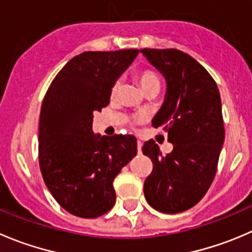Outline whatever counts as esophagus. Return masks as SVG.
<instances>
[{"label":"esophagus","mask_w":252,"mask_h":252,"mask_svg":"<svg viewBox=\"0 0 252 252\" xmlns=\"http://www.w3.org/2000/svg\"><path fill=\"white\" fill-rule=\"evenodd\" d=\"M141 146H143V143L140 140H138V154L141 153Z\"/></svg>","instance_id":"34e87169"}]
</instances>
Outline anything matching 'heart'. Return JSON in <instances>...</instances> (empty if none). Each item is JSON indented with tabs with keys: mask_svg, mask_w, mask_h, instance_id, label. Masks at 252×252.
Wrapping results in <instances>:
<instances>
[{
	"mask_svg": "<svg viewBox=\"0 0 252 252\" xmlns=\"http://www.w3.org/2000/svg\"><path fill=\"white\" fill-rule=\"evenodd\" d=\"M136 79H138L139 84L143 87V90L145 92L150 91L153 89H160V77L158 76L155 71L150 69H144L139 70L136 72ZM119 91H121V82L116 81L111 87V97L114 98V97L118 96Z\"/></svg>",
	"mask_w": 252,
	"mask_h": 252,
	"instance_id": "heart-1",
	"label": "heart"
}]
</instances>
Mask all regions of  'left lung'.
I'll list each match as a JSON object with an SVG mask.
<instances>
[{
	"label": "left lung",
	"instance_id": "8db88e82",
	"mask_svg": "<svg viewBox=\"0 0 252 252\" xmlns=\"http://www.w3.org/2000/svg\"><path fill=\"white\" fill-rule=\"evenodd\" d=\"M140 53L165 77L166 94L153 119L167 133L173 149L162 156L155 141H145L143 154L153 161L144 194L154 209L175 214L196 206L214 180L224 143L218 86L192 56L177 49H141Z\"/></svg>",
	"mask_w": 252,
	"mask_h": 252
}]
</instances>
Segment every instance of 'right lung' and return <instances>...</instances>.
<instances>
[{
	"instance_id": "add662e5",
	"label": "right lung",
	"mask_w": 252,
	"mask_h": 252,
	"mask_svg": "<svg viewBox=\"0 0 252 252\" xmlns=\"http://www.w3.org/2000/svg\"><path fill=\"white\" fill-rule=\"evenodd\" d=\"M138 49L85 51L59 71L39 118V166L46 187L65 211L103 216L116 203L113 181L136 155L134 135L92 131L94 112L108 106L111 87Z\"/></svg>"
}]
</instances>
